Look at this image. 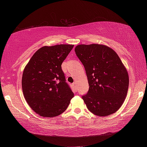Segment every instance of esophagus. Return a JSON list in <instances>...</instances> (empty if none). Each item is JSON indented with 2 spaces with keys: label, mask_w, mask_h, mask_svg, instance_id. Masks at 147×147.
I'll list each match as a JSON object with an SVG mask.
<instances>
[{
  "label": "esophagus",
  "mask_w": 147,
  "mask_h": 147,
  "mask_svg": "<svg viewBox=\"0 0 147 147\" xmlns=\"http://www.w3.org/2000/svg\"><path fill=\"white\" fill-rule=\"evenodd\" d=\"M73 86L74 87V88L76 89V90H77V84H76V82H74V83L73 84Z\"/></svg>",
  "instance_id": "obj_1"
}]
</instances>
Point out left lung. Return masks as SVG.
<instances>
[{
    "instance_id": "obj_1",
    "label": "left lung",
    "mask_w": 147,
    "mask_h": 147,
    "mask_svg": "<svg viewBox=\"0 0 147 147\" xmlns=\"http://www.w3.org/2000/svg\"><path fill=\"white\" fill-rule=\"evenodd\" d=\"M85 68L89 83L82 96L87 108L98 116L116 112L127 94L129 77L126 69L113 49L103 45H79L74 49Z\"/></svg>"
}]
</instances>
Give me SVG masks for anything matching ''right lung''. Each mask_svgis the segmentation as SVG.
Returning a JSON list of instances; mask_svg holds the SVG:
<instances>
[{"instance_id": "right-lung-1", "label": "right lung", "mask_w": 147, "mask_h": 147, "mask_svg": "<svg viewBox=\"0 0 147 147\" xmlns=\"http://www.w3.org/2000/svg\"><path fill=\"white\" fill-rule=\"evenodd\" d=\"M73 45L45 46L30 59L22 76L24 98L36 113L45 117L59 115L67 108L74 93L61 69Z\"/></svg>"}]
</instances>
